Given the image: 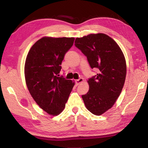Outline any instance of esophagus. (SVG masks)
I'll return each mask as SVG.
<instances>
[{"mask_svg": "<svg viewBox=\"0 0 148 148\" xmlns=\"http://www.w3.org/2000/svg\"><path fill=\"white\" fill-rule=\"evenodd\" d=\"M83 82V78H79L78 79H76L75 80V83H76V84H79V83H82Z\"/></svg>", "mask_w": 148, "mask_h": 148, "instance_id": "esophagus-1", "label": "esophagus"}]
</instances>
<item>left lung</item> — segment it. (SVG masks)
<instances>
[{"mask_svg": "<svg viewBox=\"0 0 148 148\" xmlns=\"http://www.w3.org/2000/svg\"><path fill=\"white\" fill-rule=\"evenodd\" d=\"M75 45L86 56L91 68L98 69V73L88 79L89 91L82 98L89 111L102 115L122 92L127 74L124 55L114 40L103 33L76 38Z\"/></svg>", "mask_w": 148, "mask_h": 148, "instance_id": "left-lung-1", "label": "left lung"}]
</instances>
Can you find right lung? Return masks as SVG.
Returning a JSON list of instances; mask_svg holds the SVG:
<instances>
[{
    "mask_svg": "<svg viewBox=\"0 0 148 148\" xmlns=\"http://www.w3.org/2000/svg\"><path fill=\"white\" fill-rule=\"evenodd\" d=\"M74 41V38L43 37L33 44L26 57V86L38 105L50 115L63 111L75 85L59 75L65 54Z\"/></svg>",
    "mask_w": 148,
    "mask_h": 148,
    "instance_id": "obj_1",
    "label": "right lung"
}]
</instances>
